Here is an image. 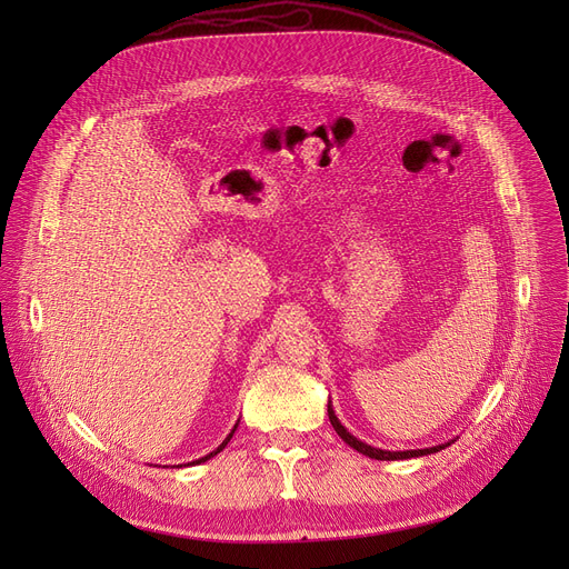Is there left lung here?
Instances as JSON below:
<instances>
[{
  "instance_id": "obj_1",
  "label": "left lung",
  "mask_w": 569,
  "mask_h": 569,
  "mask_svg": "<svg viewBox=\"0 0 569 569\" xmlns=\"http://www.w3.org/2000/svg\"><path fill=\"white\" fill-rule=\"evenodd\" d=\"M327 415H330V422H332V427H335V431L343 438V442H348L352 450H357L360 455H365V457H369V459H378V461H399V459H412V457H425V455H433V452H440V450H445L447 445L450 442H445V445H436V447H427V450H406V452H390V450H378V447H371V445H367V442H362V440H357L352 433H348L346 431V427L339 422V417L335 415V408H332V403H327Z\"/></svg>"
}]
</instances>
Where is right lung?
Listing matches in <instances>:
<instances>
[{
	"label": "right lung",
	"instance_id": "obj_1",
	"mask_svg": "<svg viewBox=\"0 0 569 569\" xmlns=\"http://www.w3.org/2000/svg\"><path fill=\"white\" fill-rule=\"evenodd\" d=\"M234 429H237V425H234V427H232V431H230V433H228V438H226V440H223V442H221V445H219V447H217V450H214V452H209V455H207V457H202V459H198V461H193V463H202V461H207V459H212V457H217V455H219V452H221V450H223V447H226V445H228V442H230V438H232V433H234Z\"/></svg>",
	"mask_w": 569,
	"mask_h": 569
}]
</instances>
